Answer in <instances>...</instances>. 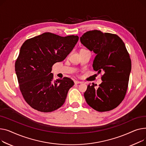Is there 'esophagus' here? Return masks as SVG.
Returning <instances> with one entry per match:
<instances>
[{
    "mask_svg": "<svg viewBox=\"0 0 146 146\" xmlns=\"http://www.w3.org/2000/svg\"><path fill=\"white\" fill-rule=\"evenodd\" d=\"M74 83H75V84H82V82L79 81H74Z\"/></svg>",
    "mask_w": 146,
    "mask_h": 146,
    "instance_id": "1",
    "label": "esophagus"
}]
</instances>
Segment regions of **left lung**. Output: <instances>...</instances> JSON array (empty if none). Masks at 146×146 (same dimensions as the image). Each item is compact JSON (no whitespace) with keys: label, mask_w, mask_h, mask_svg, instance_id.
<instances>
[{"label":"left lung","mask_w":146,"mask_h":146,"mask_svg":"<svg viewBox=\"0 0 146 146\" xmlns=\"http://www.w3.org/2000/svg\"><path fill=\"white\" fill-rule=\"evenodd\" d=\"M81 44L96 54L92 67L101 73L102 83L97 88L88 85L84 97L87 104L100 112L112 110L124 100L131 70V59L122 39L115 34L93 30L84 33Z\"/></svg>","instance_id":"1"}]
</instances>
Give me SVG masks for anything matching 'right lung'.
Returning <instances> with one entry per match:
<instances>
[{"label":"right lung","mask_w":146,"mask_h":146,"mask_svg":"<svg viewBox=\"0 0 146 146\" xmlns=\"http://www.w3.org/2000/svg\"><path fill=\"white\" fill-rule=\"evenodd\" d=\"M78 39V36L63 37L45 32L23 43L15 71L23 97L32 108L49 113L64 104L74 82L68 77L54 81L51 71L54 64L70 53Z\"/></svg>","instance_id":"obj_1"}]
</instances>
